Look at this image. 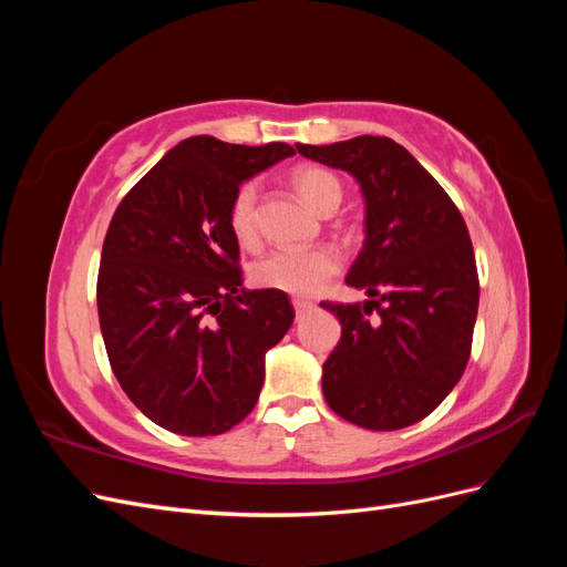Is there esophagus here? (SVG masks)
<instances>
[{
    "instance_id": "obj_1",
    "label": "esophagus",
    "mask_w": 567,
    "mask_h": 567,
    "mask_svg": "<svg viewBox=\"0 0 567 567\" xmlns=\"http://www.w3.org/2000/svg\"><path fill=\"white\" fill-rule=\"evenodd\" d=\"M293 307H296V315H298V317H302L305 312H310V310H312L315 302H310V300H302V298H296V300H293Z\"/></svg>"
}]
</instances>
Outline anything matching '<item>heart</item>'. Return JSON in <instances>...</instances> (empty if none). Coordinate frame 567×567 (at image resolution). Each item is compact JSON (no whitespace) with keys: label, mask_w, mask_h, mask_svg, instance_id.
I'll return each instance as SVG.
<instances>
[{"label":"heart","mask_w":567,"mask_h":567,"mask_svg":"<svg viewBox=\"0 0 567 567\" xmlns=\"http://www.w3.org/2000/svg\"><path fill=\"white\" fill-rule=\"evenodd\" d=\"M293 186L319 215H331L342 198V186L336 175L323 167H298L293 173ZM257 192L255 182L238 186L229 205V229L241 246L257 241ZM340 271V255L333 248L315 250H288L279 248L260 257L250 267L255 286L281 290L290 296H315Z\"/></svg>","instance_id":"1"}]
</instances>
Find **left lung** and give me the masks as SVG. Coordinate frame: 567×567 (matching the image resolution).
Masks as SVG:
<instances>
[{
	"mask_svg": "<svg viewBox=\"0 0 567 567\" xmlns=\"http://www.w3.org/2000/svg\"><path fill=\"white\" fill-rule=\"evenodd\" d=\"M296 148L350 173L367 203V238L346 284L369 300L321 305L342 326L323 362V398L354 425L400 431L431 414L468 364L480 284L466 221L433 175L388 136ZM373 309L380 319L369 322Z\"/></svg>",
	"mask_w": 567,
	"mask_h": 567,
	"instance_id": "1",
	"label": "left lung"
}]
</instances>
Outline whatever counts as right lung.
Here are the masks:
<instances>
[{
    "label": "right lung",
    "instance_id": "right-lung-1",
    "mask_svg": "<svg viewBox=\"0 0 567 567\" xmlns=\"http://www.w3.org/2000/svg\"><path fill=\"white\" fill-rule=\"evenodd\" d=\"M293 146L192 136L120 200L96 281L101 336L120 388L169 433L221 435L260 398L265 354L296 310L281 290H246L229 205Z\"/></svg>",
    "mask_w": 567,
    "mask_h": 567
}]
</instances>
